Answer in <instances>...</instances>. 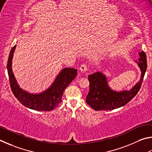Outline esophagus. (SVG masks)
<instances>
[{"label":"esophagus","instance_id":"obj_1","mask_svg":"<svg viewBox=\"0 0 152 152\" xmlns=\"http://www.w3.org/2000/svg\"><path fill=\"white\" fill-rule=\"evenodd\" d=\"M87 69H88V66H87L86 64H82L80 66V67H79V69L82 72H86L87 70Z\"/></svg>","mask_w":152,"mask_h":152}]
</instances>
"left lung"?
I'll use <instances>...</instances> for the list:
<instances>
[{
  "instance_id": "8db88e82",
  "label": "left lung",
  "mask_w": 152,
  "mask_h": 152,
  "mask_svg": "<svg viewBox=\"0 0 152 152\" xmlns=\"http://www.w3.org/2000/svg\"><path fill=\"white\" fill-rule=\"evenodd\" d=\"M139 55L140 58L137 64L142 75L139 82L129 91L117 92L111 90L108 86L105 76L100 72L88 75L89 91L86 97V103L90 107L96 111L112 110L126 105L137 95L147 69L145 53L142 51Z\"/></svg>"
}]
</instances>
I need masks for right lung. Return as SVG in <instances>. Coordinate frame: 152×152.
I'll return each instance as SVG.
<instances>
[{"mask_svg":"<svg viewBox=\"0 0 152 152\" xmlns=\"http://www.w3.org/2000/svg\"><path fill=\"white\" fill-rule=\"evenodd\" d=\"M17 45H15L9 56L7 71L10 86L13 94L20 103L26 107L39 111H50L57 107L62 102L63 92L69 83L76 77L77 70L74 68H64L49 89L39 94H31L20 89L12 70L13 53Z\"/></svg>","mask_w":152,"mask_h":152,"instance_id":"obj_1","label":"right lung"}]
</instances>
